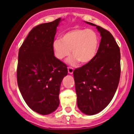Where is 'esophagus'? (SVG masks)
<instances>
[{
    "label": "esophagus",
    "mask_w": 134,
    "mask_h": 134,
    "mask_svg": "<svg viewBox=\"0 0 134 134\" xmlns=\"http://www.w3.org/2000/svg\"><path fill=\"white\" fill-rule=\"evenodd\" d=\"M73 68H72V67H68V73L69 74L71 75V74H73Z\"/></svg>",
    "instance_id": "obj_1"
}]
</instances>
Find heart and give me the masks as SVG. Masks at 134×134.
Instances as JSON below:
<instances>
[{"label":"heart","instance_id":"1","mask_svg":"<svg viewBox=\"0 0 134 134\" xmlns=\"http://www.w3.org/2000/svg\"><path fill=\"white\" fill-rule=\"evenodd\" d=\"M99 37L91 29L77 28L63 35L62 39L57 38L53 42L52 49L54 55L58 59H63L69 55L71 50L73 55L67 59L70 65L87 63L92 61L98 52Z\"/></svg>","mask_w":134,"mask_h":134}]
</instances>
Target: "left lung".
<instances>
[{
  "mask_svg": "<svg viewBox=\"0 0 134 134\" xmlns=\"http://www.w3.org/2000/svg\"><path fill=\"white\" fill-rule=\"evenodd\" d=\"M96 26L101 36L98 52L87 64L73 71L77 107L85 114L99 113L109 104L118 88L120 77V52L112 35Z\"/></svg>",
  "mask_w": 134,
  "mask_h": 134,
  "instance_id": "1",
  "label": "left lung"
}]
</instances>
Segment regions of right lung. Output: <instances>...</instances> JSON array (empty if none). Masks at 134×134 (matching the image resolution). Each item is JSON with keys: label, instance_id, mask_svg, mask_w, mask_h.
<instances>
[{"label": "right lung", "instance_id": "right-lung-1", "mask_svg": "<svg viewBox=\"0 0 134 134\" xmlns=\"http://www.w3.org/2000/svg\"><path fill=\"white\" fill-rule=\"evenodd\" d=\"M62 20L59 18L34 27L18 52V88L27 106L42 115L58 108L61 83L67 75V65L55 57L52 49Z\"/></svg>", "mask_w": 134, "mask_h": 134}]
</instances>
